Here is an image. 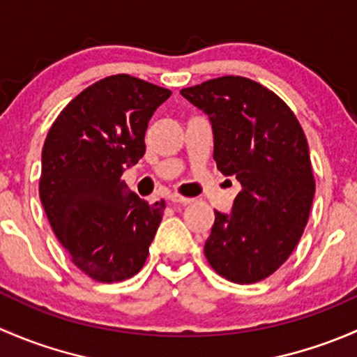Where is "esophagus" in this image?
Listing matches in <instances>:
<instances>
[{
  "label": "esophagus",
  "mask_w": 357,
  "mask_h": 357,
  "mask_svg": "<svg viewBox=\"0 0 357 357\" xmlns=\"http://www.w3.org/2000/svg\"><path fill=\"white\" fill-rule=\"evenodd\" d=\"M169 202H172V204L186 205V204H192V199L179 195V193H171V195H169Z\"/></svg>",
  "instance_id": "1"
}]
</instances>
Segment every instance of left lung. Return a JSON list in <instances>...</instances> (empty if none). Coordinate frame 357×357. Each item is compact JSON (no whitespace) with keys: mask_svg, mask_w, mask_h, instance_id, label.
<instances>
[{"mask_svg":"<svg viewBox=\"0 0 357 357\" xmlns=\"http://www.w3.org/2000/svg\"><path fill=\"white\" fill-rule=\"evenodd\" d=\"M181 95L211 119L219 171L242 183L231 214L214 211L205 257L229 282H261L290 257L307 225L316 181L304 131L276 93L242 75Z\"/></svg>","mask_w":357,"mask_h":357,"instance_id":"1","label":"left lung"}]
</instances>
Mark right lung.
Wrapping results in <instances>:
<instances>
[{
	"instance_id": "obj_1",
	"label": "right lung",
	"mask_w": 357,
	"mask_h": 357,
	"mask_svg": "<svg viewBox=\"0 0 357 357\" xmlns=\"http://www.w3.org/2000/svg\"><path fill=\"white\" fill-rule=\"evenodd\" d=\"M169 96L129 74L109 75L68 102L45 139L46 218L70 261L95 282H124L149 257L165 202L142 200L121 176L145 155L149 121Z\"/></svg>"
}]
</instances>
